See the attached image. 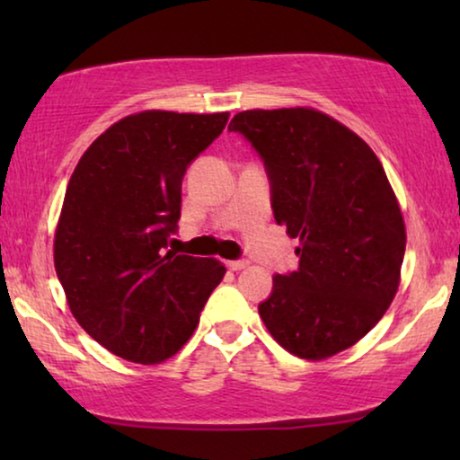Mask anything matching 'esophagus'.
Masks as SVG:
<instances>
[{
    "label": "esophagus",
    "mask_w": 460,
    "mask_h": 460,
    "mask_svg": "<svg viewBox=\"0 0 460 460\" xmlns=\"http://www.w3.org/2000/svg\"><path fill=\"white\" fill-rule=\"evenodd\" d=\"M226 266H228L232 272H238V270H244L249 266V261H244V260H238V261H228L226 263Z\"/></svg>",
    "instance_id": "1"
}]
</instances>
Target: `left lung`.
Listing matches in <instances>:
<instances>
[{
	"label": "left lung",
	"instance_id": "obj_1",
	"mask_svg": "<svg viewBox=\"0 0 460 460\" xmlns=\"http://www.w3.org/2000/svg\"><path fill=\"white\" fill-rule=\"evenodd\" d=\"M228 129L261 155L276 224L299 238V268L274 276L260 316L288 354L326 360L398 293L406 226L394 188L360 136L310 106L243 111Z\"/></svg>",
	"mask_w": 460,
	"mask_h": 460
}]
</instances>
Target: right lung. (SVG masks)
Masks as SVG:
<instances>
[{
  "mask_svg": "<svg viewBox=\"0 0 460 460\" xmlns=\"http://www.w3.org/2000/svg\"><path fill=\"white\" fill-rule=\"evenodd\" d=\"M230 112L142 111L81 156L54 234V268L73 316L123 360L161 364L184 348L226 268L165 251L181 178Z\"/></svg>",
  "mask_w": 460,
  "mask_h": 460,
  "instance_id": "obj_1",
  "label": "right lung"
}]
</instances>
